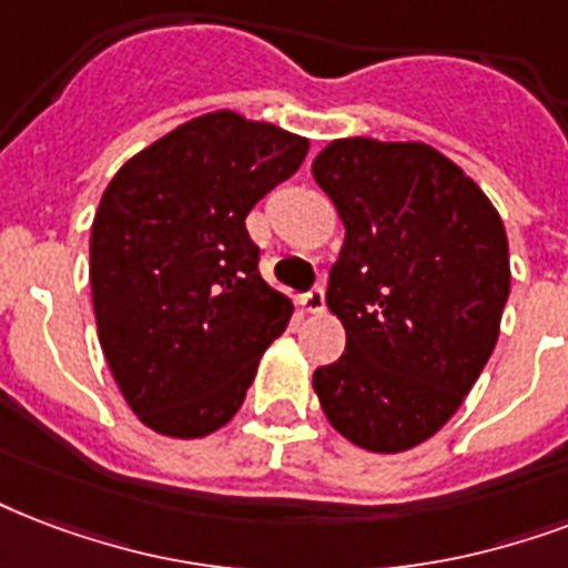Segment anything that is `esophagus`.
<instances>
[{
	"label": "esophagus",
	"mask_w": 568,
	"mask_h": 568,
	"mask_svg": "<svg viewBox=\"0 0 568 568\" xmlns=\"http://www.w3.org/2000/svg\"><path fill=\"white\" fill-rule=\"evenodd\" d=\"M303 313H310V315H322L324 310H327V303H324V288H313L310 294H303Z\"/></svg>",
	"instance_id": "34e87169"
}]
</instances>
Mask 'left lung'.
I'll return each instance as SVG.
<instances>
[{
	"label": "left lung",
	"instance_id": "1",
	"mask_svg": "<svg viewBox=\"0 0 568 568\" xmlns=\"http://www.w3.org/2000/svg\"><path fill=\"white\" fill-rule=\"evenodd\" d=\"M313 175L345 226L324 294L345 354L315 369V396L354 447L405 453L447 426L495 352L513 276L504 220L426 142L333 140Z\"/></svg>",
	"mask_w": 568,
	"mask_h": 568
}]
</instances>
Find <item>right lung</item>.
<instances>
[{"label":"right lung","mask_w":568,"mask_h":568,"mask_svg":"<svg viewBox=\"0 0 568 568\" xmlns=\"http://www.w3.org/2000/svg\"><path fill=\"white\" fill-rule=\"evenodd\" d=\"M310 140L216 110L151 142L106 184L89 241L103 357L140 423L205 438L244 405L294 303L258 274L244 220Z\"/></svg>","instance_id":"1"}]
</instances>
